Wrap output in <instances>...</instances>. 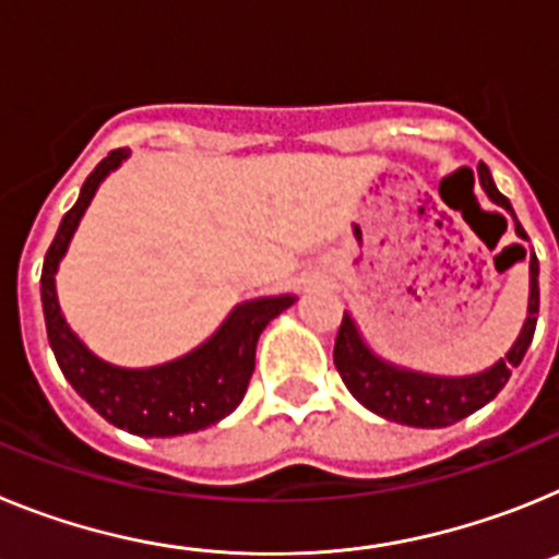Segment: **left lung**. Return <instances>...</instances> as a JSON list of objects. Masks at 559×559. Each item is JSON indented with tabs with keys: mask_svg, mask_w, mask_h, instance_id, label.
<instances>
[{
	"mask_svg": "<svg viewBox=\"0 0 559 559\" xmlns=\"http://www.w3.org/2000/svg\"><path fill=\"white\" fill-rule=\"evenodd\" d=\"M478 179L487 190L490 201L512 212V204L498 192L496 181L490 176V167L478 165ZM515 218V215H512ZM515 231L526 240V231L515 221ZM526 257V251H523ZM537 310H540V288H537V257L532 251L530 260V310H526V322H523L521 335L498 364L484 369L478 374L467 378H439V374L412 372V369H400L394 364H386L383 358L372 353L364 344L355 322L344 313L341 319L338 335H335L333 360L338 369L344 386L353 392L358 403L380 417L400 423V426L412 428H445L459 423V419L471 417L481 406H487L510 380L512 367H518L526 355L535 335Z\"/></svg>",
	"mask_w": 559,
	"mask_h": 559,
	"instance_id": "left-lung-1",
	"label": "left lung"
}]
</instances>
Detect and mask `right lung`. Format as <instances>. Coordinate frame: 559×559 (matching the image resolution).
I'll return each mask as SVG.
<instances>
[{
	"instance_id": "right-lung-1",
	"label": "right lung",
	"mask_w": 559,
	"mask_h": 559,
	"mask_svg": "<svg viewBox=\"0 0 559 559\" xmlns=\"http://www.w3.org/2000/svg\"><path fill=\"white\" fill-rule=\"evenodd\" d=\"M128 147H117L88 173L81 199L58 226L41 271L44 322L63 378L100 417L136 437H179L201 431L235 412L254 372L257 338L274 316L296 302V296H263L237 305L210 341L162 367L122 369L88 353L63 319L56 294V271L100 181L128 159Z\"/></svg>"
}]
</instances>
